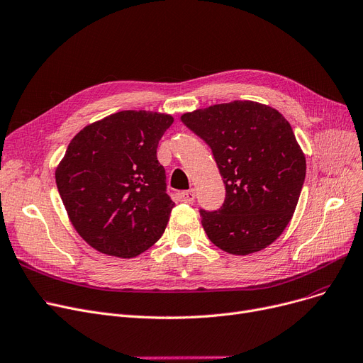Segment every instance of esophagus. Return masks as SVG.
I'll return each instance as SVG.
<instances>
[{
    "label": "esophagus",
    "mask_w": 363,
    "mask_h": 363,
    "mask_svg": "<svg viewBox=\"0 0 363 363\" xmlns=\"http://www.w3.org/2000/svg\"><path fill=\"white\" fill-rule=\"evenodd\" d=\"M177 198L180 202L184 203H194L195 202V190H184L177 194Z\"/></svg>",
    "instance_id": "1"
}]
</instances>
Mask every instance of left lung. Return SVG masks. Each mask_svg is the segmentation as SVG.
I'll return each mask as SVG.
<instances>
[{
	"instance_id": "1",
	"label": "left lung",
	"mask_w": 363,
	"mask_h": 363,
	"mask_svg": "<svg viewBox=\"0 0 363 363\" xmlns=\"http://www.w3.org/2000/svg\"><path fill=\"white\" fill-rule=\"evenodd\" d=\"M182 121L208 143L224 179L223 206L199 211L209 240L231 255L269 246L290 223L306 176L290 123L253 101L212 105Z\"/></svg>"
}]
</instances>
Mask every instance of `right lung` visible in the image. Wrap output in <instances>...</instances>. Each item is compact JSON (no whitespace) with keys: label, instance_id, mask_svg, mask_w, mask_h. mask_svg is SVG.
Wrapping results in <instances>:
<instances>
[{"label":"right lung","instance_id":"add662e5","mask_svg":"<svg viewBox=\"0 0 363 363\" xmlns=\"http://www.w3.org/2000/svg\"><path fill=\"white\" fill-rule=\"evenodd\" d=\"M174 118L120 111L69 143L55 182L82 239L101 253L133 258L160 240L174 202L167 195L158 142Z\"/></svg>","mask_w":363,"mask_h":363}]
</instances>
